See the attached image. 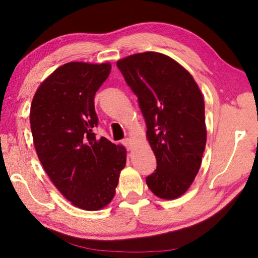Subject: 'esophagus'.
<instances>
[{
    "mask_svg": "<svg viewBox=\"0 0 258 258\" xmlns=\"http://www.w3.org/2000/svg\"><path fill=\"white\" fill-rule=\"evenodd\" d=\"M122 144H123V145L125 146V149H126V150H132V147H133V142H132V139H130V138H125V139H123V141H122Z\"/></svg>",
    "mask_w": 258,
    "mask_h": 258,
    "instance_id": "34e87169",
    "label": "esophagus"
}]
</instances>
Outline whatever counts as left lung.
<instances>
[{
    "mask_svg": "<svg viewBox=\"0 0 258 258\" xmlns=\"http://www.w3.org/2000/svg\"><path fill=\"white\" fill-rule=\"evenodd\" d=\"M138 98L157 169L146 177L155 196L171 200L191 186L201 166L207 130L205 101L188 72L166 54L147 51L116 62Z\"/></svg>",
    "mask_w": 258,
    "mask_h": 258,
    "instance_id": "1",
    "label": "left lung"
}]
</instances>
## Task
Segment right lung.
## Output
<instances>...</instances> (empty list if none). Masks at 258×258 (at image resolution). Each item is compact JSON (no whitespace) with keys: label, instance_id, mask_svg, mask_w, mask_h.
<instances>
[{"label":"right lung","instance_id":"obj_1","mask_svg":"<svg viewBox=\"0 0 258 258\" xmlns=\"http://www.w3.org/2000/svg\"><path fill=\"white\" fill-rule=\"evenodd\" d=\"M111 64L72 61L41 83L31 105L34 146L58 191L78 208L99 210L115 196L126 153L105 137L96 138L95 95Z\"/></svg>","mask_w":258,"mask_h":258}]
</instances>
